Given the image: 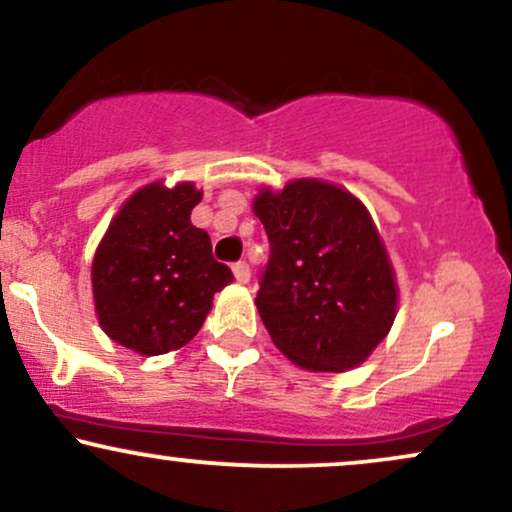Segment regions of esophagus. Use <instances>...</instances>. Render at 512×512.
Returning a JSON list of instances; mask_svg holds the SVG:
<instances>
[{
    "instance_id": "34e87169",
    "label": "esophagus",
    "mask_w": 512,
    "mask_h": 512,
    "mask_svg": "<svg viewBox=\"0 0 512 512\" xmlns=\"http://www.w3.org/2000/svg\"><path fill=\"white\" fill-rule=\"evenodd\" d=\"M233 274H236L238 284H248V281H250V264L248 262H236V264H233Z\"/></svg>"
}]
</instances>
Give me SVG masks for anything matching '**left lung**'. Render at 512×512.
Returning a JSON list of instances; mask_svg holds the SVG:
<instances>
[{
	"instance_id": "obj_1",
	"label": "left lung",
	"mask_w": 512,
	"mask_h": 512,
	"mask_svg": "<svg viewBox=\"0 0 512 512\" xmlns=\"http://www.w3.org/2000/svg\"><path fill=\"white\" fill-rule=\"evenodd\" d=\"M252 209L269 238L255 305L276 349L317 373L366 361L397 310L395 272L368 209L322 180L260 190Z\"/></svg>"
}]
</instances>
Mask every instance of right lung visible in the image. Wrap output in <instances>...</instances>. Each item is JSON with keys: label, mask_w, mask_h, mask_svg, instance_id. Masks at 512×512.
Segmentation results:
<instances>
[{"label": "right lung", "mask_w": 512, "mask_h": 512, "mask_svg": "<svg viewBox=\"0 0 512 512\" xmlns=\"http://www.w3.org/2000/svg\"><path fill=\"white\" fill-rule=\"evenodd\" d=\"M202 192L192 182H151L110 221L93 257L98 322L117 344L168 354L202 330L214 293L233 274L211 255L209 233L192 226Z\"/></svg>", "instance_id": "add662e5"}]
</instances>
